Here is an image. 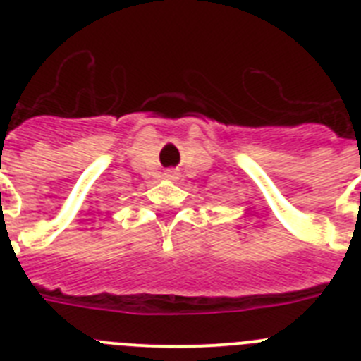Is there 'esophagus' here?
Here are the masks:
<instances>
[{
	"label": "esophagus",
	"mask_w": 361,
	"mask_h": 361,
	"mask_svg": "<svg viewBox=\"0 0 361 361\" xmlns=\"http://www.w3.org/2000/svg\"><path fill=\"white\" fill-rule=\"evenodd\" d=\"M166 177L171 178V180H175V178H178V171L177 170H168V171H166Z\"/></svg>",
	"instance_id": "obj_1"
}]
</instances>
